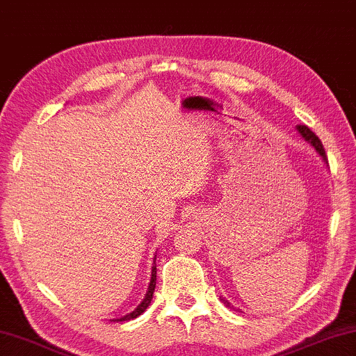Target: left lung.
<instances>
[{
    "mask_svg": "<svg viewBox=\"0 0 356 356\" xmlns=\"http://www.w3.org/2000/svg\"><path fill=\"white\" fill-rule=\"evenodd\" d=\"M296 130H298V134H300V135H301V138H302V140H305V141H307V143H309V145L312 146V148H314V149H316V153L321 156V158H322V161H324V164H325V165H329V164H327V156H325L324 146H322V143H321V140H319V138H317V136H316L314 134H312V131H311L309 129H307V127H306V125H298V127H296ZM220 300H221V302H222V305H225L226 307H231V309H236V307H234L233 305H231V302H229V301H227V300H226V298H222V296H220Z\"/></svg>",
    "mask_w": 356,
    "mask_h": 356,
    "instance_id": "obj_1",
    "label": "left lung"
}]
</instances>
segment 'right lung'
I'll return each mask as SVG.
<instances>
[{
  "label": "right lung",
  "mask_w": 356,
  "mask_h": 356,
  "mask_svg": "<svg viewBox=\"0 0 356 356\" xmlns=\"http://www.w3.org/2000/svg\"><path fill=\"white\" fill-rule=\"evenodd\" d=\"M154 288H156V257H154V260H153V268H151V280H149V285H148V291H146L143 301H141L140 305L136 306L134 311L129 312V314L118 317V319H112V321H117V322L131 321V319H135V317H138V316L143 314V312H145L146 309H148V306L151 305V300H153Z\"/></svg>",
  "instance_id": "add662e5"
}]
</instances>
